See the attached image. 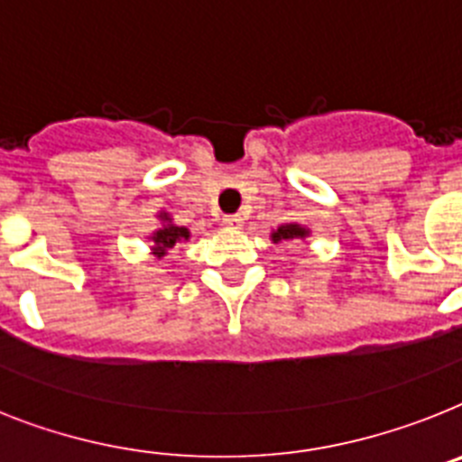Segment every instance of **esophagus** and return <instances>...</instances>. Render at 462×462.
<instances>
[{
	"instance_id": "1",
	"label": "esophagus",
	"mask_w": 462,
	"mask_h": 462,
	"mask_svg": "<svg viewBox=\"0 0 462 462\" xmlns=\"http://www.w3.org/2000/svg\"><path fill=\"white\" fill-rule=\"evenodd\" d=\"M244 223V218L239 213H230V216H223V225L225 227H239Z\"/></svg>"
}]
</instances>
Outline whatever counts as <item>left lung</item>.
I'll return each mask as SVG.
<instances>
[{
	"instance_id": "1",
	"label": "left lung",
	"mask_w": 462,
	"mask_h": 462,
	"mask_svg": "<svg viewBox=\"0 0 462 462\" xmlns=\"http://www.w3.org/2000/svg\"><path fill=\"white\" fill-rule=\"evenodd\" d=\"M303 237H308V230L296 223L282 225V227H277V232H273V242H286V239H303Z\"/></svg>"
}]
</instances>
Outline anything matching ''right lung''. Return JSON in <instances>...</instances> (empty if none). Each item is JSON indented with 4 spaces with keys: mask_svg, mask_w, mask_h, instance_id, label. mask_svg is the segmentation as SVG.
Wrapping results in <instances>:
<instances>
[{
    "mask_svg": "<svg viewBox=\"0 0 462 462\" xmlns=\"http://www.w3.org/2000/svg\"><path fill=\"white\" fill-rule=\"evenodd\" d=\"M159 218L164 220V227L162 230H157L152 235V242H154V254L162 258V255H166V251L173 249L178 242H183V239L189 237V232L185 230V227H178V225H171V218L166 216V213H162Z\"/></svg>",
    "mask_w": 462,
    "mask_h": 462,
    "instance_id": "1",
    "label": "right lung"
}]
</instances>
